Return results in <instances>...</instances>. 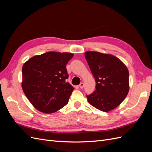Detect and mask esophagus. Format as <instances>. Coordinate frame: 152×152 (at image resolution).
Instances as JSON below:
<instances>
[{"label":"esophagus","mask_w":152,"mask_h":152,"mask_svg":"<svg viewBox=\"0 0 152 152\" xmlns=\"http://www.w3.org/2000/svg\"><path fill=\"white\" fill-rule=\"evenodd\" d=\"M84 86V84L83 83V82H81V83L79 84V87L80 89H82Z\"/></svg>","instance_id":"obj_1"}]
</instances>
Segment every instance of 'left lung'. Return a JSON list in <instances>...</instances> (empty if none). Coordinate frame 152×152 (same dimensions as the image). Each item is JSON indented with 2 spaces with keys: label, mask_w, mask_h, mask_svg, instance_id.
<instances>
[{
  "label": "left lung",
  "mask_w": 152,
  "mask_h": 152,
  "mask_svg": "<svg viewBox=\"0 0 152 152\" xmlns=\"http://www.w3.org/2000/svg\"><path fill=\"white\" fill-rule=\"evenodd\" d=\"M84 54L96 82L94 93L86 96L87 101L101 111L113 110L126 98L129 90L127 66L112 54L96 51Z\"/></svg>",
  "instance_id": "left-lung-1"
}]
</instances>
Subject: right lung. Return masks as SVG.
<instances>
[{
	"label": "right lung",
	"mask_w": 152,
	"mask_h": 152,
	"mask_svg": "<svg viewBox=\"0 0 152 152\" xmlns=\"http://www.w3.org/2000/svg\"><path fill=\"white\" fill-rule=\"evenodd\" d=\"M70 53L50 51L30 58L22 68L21 86L26 98L39 111L52 113L68 103L73 87L66 82V65Z\"/></svg>",
	"instance_id": "add662e5"
}]
</instances>
